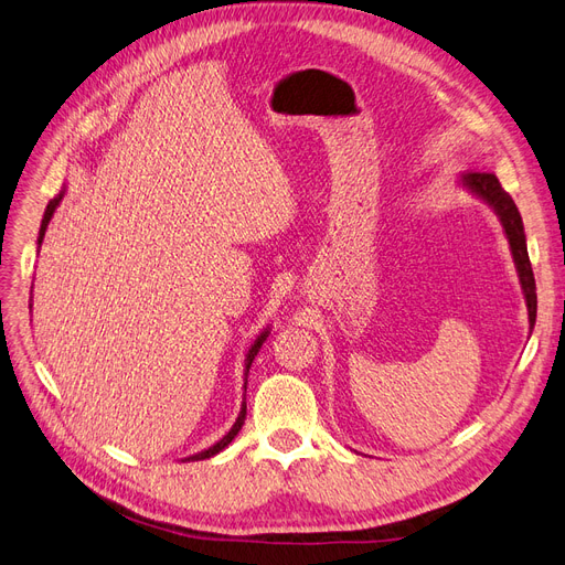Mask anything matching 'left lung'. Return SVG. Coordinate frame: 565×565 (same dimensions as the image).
Masks as SVG:
<instances>
[{
	"label": "left lung",
	"mask_w": 565,
	"mask_h": 565,
	"mask_svg": "<svg viewBox=\"0 0 565 565\" xmlns=\"http://www.w3.org/2000/svg\"><path fill=\"white\" fill-rule=\"evenodd\" d=\"M459 185L467 188L469 193L476 198H481L488 207L498 214L502 231L507 235V243L511 249V256H514V266L519 273V282L525 297L527 306V322L530 330L535 328V318H537V295H535V276L533 268H530L527 259V245H525V231H523V218L519 214L516 202L511 200V195L500 185L498 177L486 174V172H473L465 174L459 179Z\"/></svg>",
	"instance_id": "1"
}]
</instances>
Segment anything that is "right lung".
Here are the masks:
<instances>
[{
    "instance_id": "1",
    "label": "right lung",
    "mask_w": 565,
    "mask_h": 565,
    "mask_svg": "<svg viewBox=\"0 0 565 565\" xmlns=\"http://www.w3.org/2000/svg\"><path fill=\"white\" fill-rule=\"evenodd\" d=\"M65 191L67 188H63V191L51 200L49 204H46V210H44V218H42V226H40V237H38V252H40V247H42V241H44V233H46V226H49V221H51V216H54V212H56V207L61 204V200H63V195H65ZM270 334V328L266 324V328L256 334V339L252 341V347H249V351L245 353V391H247V374H249V367H252V361L256 358V353H259V349L264 347V341H266V337ZM245 415H247V403L243 401V407H241V415H237V419H235V424L231 426V431L221 438V440H216L212 448H207V450H202V452H195V455H188V457H183L181 461H198V459H210V457H214V455H218L221 450L224 448H228L231 443H233V438L237 436V431L243 429V424H245Z\"/></svg>"
}]
</instances>
